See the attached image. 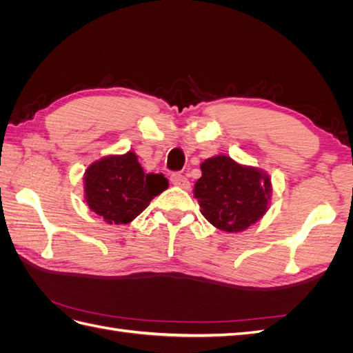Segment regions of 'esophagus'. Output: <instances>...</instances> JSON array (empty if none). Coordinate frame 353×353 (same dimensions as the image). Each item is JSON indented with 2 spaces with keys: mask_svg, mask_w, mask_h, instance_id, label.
<instances>
[{
  "mask_svg": "<svg viewBox=\"0 0 353 353\" xmlns=\"http://www.w3.org/2000/svg\"><path fill=\"white\" fill-rule=\"evenodd\" d=\"M170 181H172L174 185L181 187V188H188L190 187L188 179L183 174H178V172L172 174V175H170Z\"/></svg>",
  "mask_w": 353,
  "mask_h": 353,
  "instance_id": "obj_1",
  "label": "esophagus"
}]
</instances>
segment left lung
Wrapping results in <instances>:
<instances>
[{
  "instance_id": "obj_1",
  "label": "left lung",
  "mask_w": 353,
  "mask_h": 353,
  "mask_svg": "<svg viewBox=\"0 0 353 353\" xmlns=\"http://www.w3.org/2000/svg\"><path fill=\"white\" fill-rule=\"evenodd\" d=\"M201 176L194 197L201 215L213 227L240 232L258 222L268 210L272 185L263 170L244 166L230 156H215L200 165Z\"/></svg>"
}]
</instances>
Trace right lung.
Segmentation results:
<instances>
[{"instance_id":"add662e5","label":"right lung","mask_w":353,"mask_h":353,"mask_svg":"<svg viewBox=\"0 0 353 353\" xmlns=\"http://www.w3.org/2000/svg\"><path fill=\"white\" fill-rule=\"evenodd\" d=\"M168 185L163 174H145L134 152L105 156L83 175L87 205L110 225L134 221Z\"/></svg>"}]
</instances>
